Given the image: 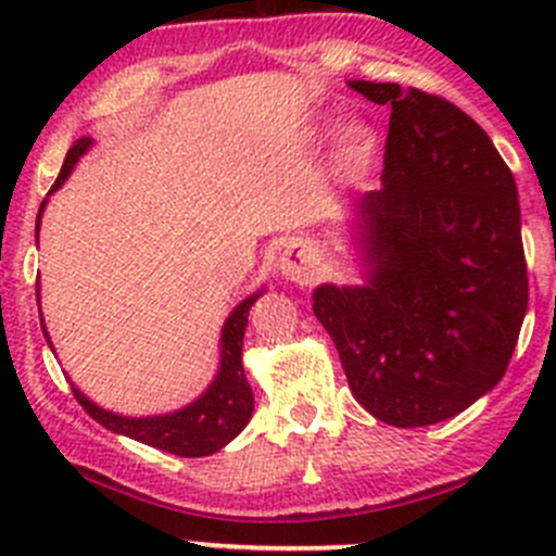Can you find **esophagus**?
<instances>
[{
	"mask_svg": "<svg viewBox=\"0 0 556 556\" xmlns=\"http://www.w3.org/2000/svg\"><path fill=\"white\" fill-rule=\"evenodd\" d=\"M323 257H319L317 247L309 242H293L285 247L282 257H279V271L288 282L304 285L319 274Z\"/></svg>",
	"mask_w": 556,
	"mask_h": 556,
	"instance_id": "1",
	"label": "esophagus"
}]
</instances>
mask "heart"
<instances>
[{
    "label": "heart",
    "instance_id": "obj_1",
    "mask_svg": "<svg viewBox=\"0 0 556 556\" xmlns=\"http://www.w3.org/2000/svg\"><path fill=\"white\" fill-rule=\"evenodd\" d=\"M379 153V134L371 123L352 121L336 137L333 172L341 182L355 185L371 172L374 159Z\"/></svg>",
    "mask_w": 556,
    "mask_h": 556
}]
</instances>
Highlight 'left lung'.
<instances>
[{"instance_id":"1","label":"left lung","mask_w":556,"mask_h":556,"mask_svg":"<svg viewBox=\"0 0 556 556\" xmlns=\"http://www.w3.org/2000/svg\"><path fill=\"white\" fill-rule=\"evenodd\" d=\"M390 104L382 188L352 201L361 285H319L314 314L352 395L395 428L465 412L506 374L527 312L514 174L446 99L350 80Z\"/></svg>"}]
</instances>
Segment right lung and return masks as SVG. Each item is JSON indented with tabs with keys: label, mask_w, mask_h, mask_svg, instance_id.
Segmentation results:
<instances>
[{
	"label": "right lung",
	"mask_w": 556,
	"mask_h": 556,
	"mask_svg": "<svg viewBox=\"0 0 556 556\" xmlns=\"http://www.w3.org/2000/svg\"><path fill=\"white\" fill-rule=\"evenodd\" d=\"M93 144L91 137L77 139L75 144L66 153L64 166H61L59 177H55L53 190H59L61 185L66 182L75 164L80 161V155L88 153V148ZM48 193V195H50ZM48 204V199L39 204L37 215V237H39V220H42V210ZM263 295V288L257 293L247 295L242 304L237 306L231 314H228L226 325H223L220 333V366H217L215 379L212 384L195 397L188 406L177 408V412L169 414H153V417H123V414L106 412V408L97 406L91 397H86V392L77 390L72 384V392H75L77 403L88 412V417L97 419L99 425H104L106 430L117 435H128V439L139 441V444L155 446L161 452L177 454V457H206V454L220 452L223 446L231 444L239 433L244 430V425L250 422L252 417V387L247 384L244 366H242V346H244V330H247V314H250V306L255 304ZM37 304H39V279H37ZM42 333L50 344V336L45 330ZM53 350V344H50Z\"/></svg>",
	"instance_id": "obj_1"
}]
</instances>
